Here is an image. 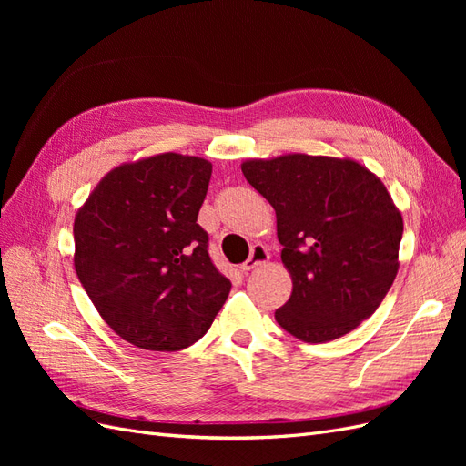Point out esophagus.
Segmentation results:
<instances>
[{
    "label": "esophagus",
    "instance_id": "esophagus-1",
    "mask_svg": "<svg viewBox=\"0 0 466 466\" xmlns=\"http://www.w3.org/2000/svg\"><path fill=\"white\" fill-rule=\"evenodd\" d=\"M268 258H270V255H268V250L262 245H255V247L250 248V255H248L247 262L241 264V270L248 272V270H252V268H258L260 264H264Z\"/></svg>",
    "mask_w": 466,
    "mask_h": 466
}]
</instances>
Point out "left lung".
<instances>
[{
  "mask_svg": "<svg viewBox=\"0 0 466 466\" xmlns=\"http://www.w3.org/2000/svg\"><path fill=\"white\" fill-rule=\"evenodd\" d=\"M241 168L276 209L281 262L293 279L276 311L279 327L311 344L360 327L399 272L402 216L383 182L356 161L301 153Z\"/></svg>",
  "mask_w": 466,
  "mask_h": 466,
  "instance_id": "1",
  "label": "left lung"
}]
</instances>
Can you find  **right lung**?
I'll list each match as a JSON object with an SVG mask.
<instances>
[{"instance_id":"obj_1","label":"right lung","mask_w":466,"mask_h":466,"mask_svg":"<svg viewBox=\"0 0 466 466\" xmlns=\"http://www.w3.org/2000/svg\"><path fill=\"white\" fill-rule=\"evenodd\" d=\"M211 163L178 153L122 165L74 223L76 272L105 322L126 342L177 351L208 332L231 281L209 258L198 211Z\"/></svg>"}]
</instances>
